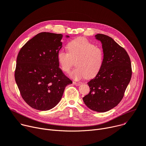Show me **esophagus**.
<instances>
[{
  "mask_svg": "<svg viewBox=\"0 0 146 146\" xmlns=\"http://www.w3.org/2000/svg\"><path fill=\"white\" fill-rule=\"evenodd\" d=\"M73 83L76 85V86H79L81 84V83L80 82H73Z\"/></svg>",
  "mask_w": 146,
  "mask_h": 146,
  "instance_id": "esophagus-1",
  "label": "esophagus"
}]
</instances>
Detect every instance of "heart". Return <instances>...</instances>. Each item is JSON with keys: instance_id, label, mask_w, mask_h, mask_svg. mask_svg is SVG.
<instances>
[{"instance_id": "1", "label": "heart", "mask_w": 146, "mask_h": 146, "mask_svg": "<svg viewBox=\"0 0 146 146\" xmlns=\"http://www.w3.org/2000/svg\"><path fill=\"white\" fill-rule=\"evenodd\" d=\"M67 48L68 52H58L57 59L62 70L66 73L70 72L76 61L77 67L70 74L73 79L92 78L102 69L104 57L102 47L85 37H77L67 43Z\"/></svg>"}]
</instances>
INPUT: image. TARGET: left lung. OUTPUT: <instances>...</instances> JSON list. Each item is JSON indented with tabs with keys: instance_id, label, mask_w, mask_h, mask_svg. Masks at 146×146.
I'll list each match as a JSON object with an SVG mask.
<instances>
[{
	"instance_id": "left-lung-1",
	"label": "left lung",
	"mask_w": 146,
	"mask_h": 146,
	"mask_svg": "<svg viewBox=\"0 0 146 146\" xmlns=\"http://www.w3.org/2000/svg\"><path fill=\"white\" fill-rule=\"evenodd\" d=\"M95 36L102 43L104 63L99 73L87 83L90 91L83 100L91 110L106 112L114 108L123 98L131 80V64L127 52L111 37L103 34Z\"/></svg>"
}]
</instances>
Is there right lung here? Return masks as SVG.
I'll return each instance as SVG.
<instances>
[{"instance_id":"right-lung-1","label":"right lung","mask_w":146,"mask_h":146,"mask_svg":"<svg viewBox=\"0 0 146 146\" xmlns=\"http://www.w3.org/2000/svg\"><path fill=\"white\" fill-rule=\"evenodd\" d=\"M62 37V34L40 33L26 42L18 53L15 81L23 99L36 110L54 108L61 100L66 86L72 83L57 59Z\"/></svg>"}]
</instances>
